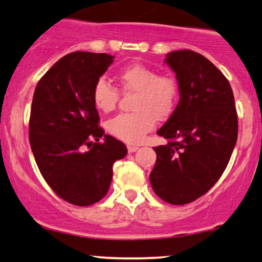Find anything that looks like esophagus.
<instances>
[{
  "label": "esophagus",
  "instance_id": "esophagus-1",
  "mask_svg": "<svg viewBox=\"0 0 262 262\" xmlns=\"http://www.w3.org/2000/svg\"><path fill=\"white\" fill-rule=\"evenodd\" d=\"M138 149H139V146H138V145H127V151L130 152V154H132V152H136V151H137Z\"/></svg>",
  "mask_w": 262,
  "mask_h": 262
}]
</instances>
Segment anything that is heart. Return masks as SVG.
Returning <instances> with one entry per match:
<instances>
[{
    "label": "heart",
    "instance_id": "1",
    "mask_svg": "<svg viewBox=\"0 0 262 262\" xmlns=\"http://www.w3.org/2000/svg\"><path fill=\"white\" fill-rule=\"evenodd\" d=\"M120 91L135 93L132 113L120 114L107 121L110 135L120 141L137 144L152 130L157 121H164L174 113L180 96L177 78L169 74H159L144 64H130L117 74ZM93 103L102 113L116 110L119 91L100 78L93 87Z\"/></svg>",
    "mask_w": 262,
    "mask_h": 262
}]
</instances>
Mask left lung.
<instances>
[{"label":"left lung","mask_w":262,"mask_h":262,"mask_svg":"<svg viewBox=\"0 0 262 262\" xmlns=\"http://www.w3.org/2000/svg\"><path fill=\"white\" fill-rule=\"evenodd\" d=\"M164 62L177 75L180 100L157 131L168 143L154 148L157 159L149 178L161 199L184 205L223 174L237 141V113L229 81L200 53L179 50Z\"/></svg>","instance_id":"obj_1"}]
</instances>
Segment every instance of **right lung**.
Here are the masks:
<instances>
[{"mask_svg": "<svg viewBox=\"0 0 262 262\" xmlns=\"http://www.w3.org/2000/svg\"><path fill=\"white\" fill-rule=\"evenodd\" d=\"M113 58L69 53L50 68L34 91L28 134L35 162L53 192L77 206L93 205L107 194L113 163L127 154L125 144L103 135L92 98Z\"/></svg>", "mask_w": 262, "mask_h": 262, "instance_id": "right-lung-1", "label": "right lung"}]
</instances>
